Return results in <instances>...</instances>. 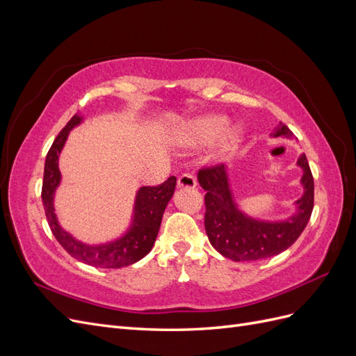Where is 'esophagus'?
I'll list each match as a JSON object with an SVG mask.
<instances>
[{
    "label": "esophagus",
    "mask_w": 356,
    "mask_h": 356,
    "mask_svg": "<svg viewBox=\"0 0 356 356\" xmlns=\"http://www.w3.org/2000/svg\"><path fill=\"white\" fill-rule=\"evenodd\" d=\"M178 187L179 188H196V178L191 174H182L178 178Z\"/></svg>",
    "instance_id": "obj_1"
}]
</instances>
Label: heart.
<instances>
[{"label":"heart","mask_w":356,"mask_h":356,"mask_svg":"<svg viewBox=\"0 0 356 356\" xmlns=\"http://www.w3.org/2000/svg\"><path fill=\"white\" fill-rule=\"evenodd\" d=\"M229 117L222 114H208L188 122L181 134V143L190 148H200L218 141L215 156L227 159L238 152L245 139V127L233 124L229 127Z\"/></svg>","instance_id":"obj_1"}]
</instances>
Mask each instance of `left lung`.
<instances>
[{
  "instance_id": "8db88e82",
  "label": "left lung",
  "mask_w": 356,
  "mask_h": 356,
  "mask_svg": "<svg viewBox=\"0 0 356 356\" xmlns=\"http://www.w3.org/2000/svg\"><path fill=\"white\" fill-rule=\"evenodd\" d=\"M270 136L293 138V132L279 123ZM297 166L303 170L300 184L303 196L296 200L294 213L284 220H263L239 208L232 188L230 170L220 165L200 170L197 181L204 195V230L211 245L233 261H255L284 252L293 245L307 225L314 211V177L306 154H300Z\"/></svg>"
}]
</instances>
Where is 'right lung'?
<instances>
[{
	"instance_id": "1",
	"label": "right lung",
	"mask_w": 356,
	"mask_h": 356,
	"mask_svg": "<svg viewBox=\"0 0 356 356\" xmlns=\"http://www.w3.org/2000/svg\"><path fill=\"white\" fill-rule=\"evenodd\" d=\"M83 122L84 117L81 114H75L56 136L47 153L41 190L47 222L53 236L62 245L63 250L71 257L77 258L79 261L101 268H120L131 266L144 258L154 246L161 217H163L169 200L174 196L177 178L170 177L157 187L138 188L131 221H129L127 229L117 238L101 243H88L74 238L59 224L55 209V196L62 181L59 156L65 147L70 132Z\"/></svg>"
}]
</instances>
